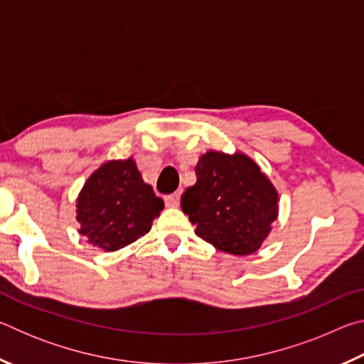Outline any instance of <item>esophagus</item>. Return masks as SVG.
I'll list each match as a JSON object with an SVG mask.
<instances>
[{"instance_id": "1", "label": "esophagus", "mask_w": 364, "mask_h": 364, "mask_svg": "<svg viewBox=\"0 0 364 364\" xmlns=\"http://www.w3.org/2000/svg\"><path fill=\"white\" fill-rule=\"evenodd\" d=\"M165 205L167 207H178L180 205V193H173L170 196H165Z\"/></svg>"}]
</instances>
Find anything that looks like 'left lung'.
I'll list each match as a JSON object with an SVG mask.
<instances>
[{
    "label": "left lung",
    "mask_w": 364,
    "mask_h": 364,
    "mask_svg": "<svg viewBox=\"0 0 364 364\" xmlns=\"http://www.w3.org/2000/svg\"><path fill=\"white\" fill-rule=\"evenodd\" d=\"M196 176L194 186L184 191L181 208L197 236L228 254H254L278 215L273 184L244 154L207 152Z\"/></svg>",
    "instance_id": "left-lung-1"
}]
</instances>
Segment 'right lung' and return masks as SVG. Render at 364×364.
Listing matches in <instances>:
<instances>
[{"instance_id": "right-lung-1", "label": "right lung", "mask_w": 364, "mask_h": 364, "mask_svg": "<svg viewBox=\"0 0 364 364\" xmlns=\"http://www.w3.org/2000/svg\"><path fill=\"white\" fill-rule=\"evenodd\" d=\"M160 210L164 200L143 181L133 159L104 164L88 178L77 200L80 234L106 252L149 232Z\"/></svg>"}]
</instances>
